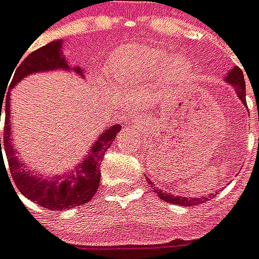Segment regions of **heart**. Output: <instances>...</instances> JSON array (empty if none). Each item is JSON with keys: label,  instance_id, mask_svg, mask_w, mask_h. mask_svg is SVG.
Returning a JSON list of instances; mask_svg holds the SVG:
<instances>
[{"label": "heart", "instance_id": "obj_1", "mask_svg": "<svg viewBox=\"0 0 259 259\" xmlns=\"http://www.w3.org/2000/svg\"><path fill=\"white\" fill-rule=\"evenodd\" d=\"M167 55L158 49L147 47H129L112 59L111 72L122 82H137L163 66ZM188 71L184 59H176L168 63L166 76L170 81L183 78Z\"/></svg>", "mask_w": 259, "mask_h": 259}]
</instances>
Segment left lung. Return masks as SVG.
I'll return each instance as SVG.
<instances>
[{"label":"left lung","instance_id":"obj_1","mask_svg":"<svg viewBox=\"0 0 259 259\" xmlns=\"http://www.w3.org/2000/svg\"><path fill=\"white\" fill-rule=\"evenodd\" d=\"M227 81L231 83L235 91H236L239 99L243 101V104L247 107L246 103V82H244V75L243 71L239 67H233L232 71L228 74ZM152 184V183H149ZM158 193L159 198L164 200V202L173 203V204H181V206H191V204H198V203H203L208 200V199L214 196V193H211L210 196H202V198H191V196H180V195H171L168 192H162V191H155Z\"/></svg>","mask_w":259,"mask_h":259}]
</instances>
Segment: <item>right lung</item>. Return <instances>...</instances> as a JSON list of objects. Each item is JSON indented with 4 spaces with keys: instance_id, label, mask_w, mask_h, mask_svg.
I'll list each match as a JSON object with an SVG mask.
<instances>
[{
    "instance_id": "1",
    "label": "right lung",
    "mask_w": 259,
    "mask_h": 259,
    "mask_svg": "<svg viewBox=\"0 0 259 259\" xmlns=\"http://www.w3.org/2000/svg\"><path fill=\"white\" fill-rule=\"evenodd\" d=\"M61 42L63 41H53L45 47L39 48L37 51L31 52L30 55H27L26 59H23V60L19 59L16 67L13 70L12 76H11L9 85H7L8 91H7L5 88V91L0 96V120L3 110L4 114H5L4 136L0 137L1 162L4 159V145L5 154L8 156L9 171H11V176L15 181L16 188L26 198L39 204L41 207L51 210V211H61V210L81 206L83 203L89 202L95 196L96 191L99 189V184H100L101 160L104 158L105 151L114 143L116 133L120 130V126H118V124L111 126L110 129H105L104 133L100 136V139H97L96 144L92 147L89 156L83 159L82 163L78 164L75 168H72L71 171L61 176V177L52 176V178H48V180L44 177H38V176H35V173L32 174L30 168L24 166V163L17 160L15 149L11 144L9 91L24 76L34 74V72L56 70V68L70 70L66 59L63 57L60 52ZM74 70L82 75V70L79 67H76ZM5 94L7 95V99L3 97Z\"/></svg>"
}]
</instances>
